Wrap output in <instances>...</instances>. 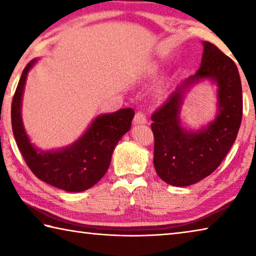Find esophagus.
Here are the masks:
<instances>
[{"mask_svg": "<svg viewBox=\"0 0 256 256\" xmlns=\"http://www.w3.org/2000/svg\"><path fill=\"white\" fill-rule=\"evenodd\" d=\"M133 123L136 124V125L146 123V115L144 114V112H138L136 114V116H134Z\"/></svg>", "mask_w": 256, "mask_h": 256, "instance_id": "1", "label": "esophagus"}]
</instances>
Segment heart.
<instances>
[{"label":"heart","instance_id":"heart-1","mask_svg":"<svg viewBox=\"0 0 256 256\" xmlns=\"http://www.w3.org/2000/svg\"><path fill=\"white\" fill-rule=\"evenodd\" d=\"M160 70V66H158L157 63H152L150 64V66L146 68V74L149 76H154Z\"/></svg>","mask_w":256,"mask_h":256}]
</instances>
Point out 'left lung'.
<instances>
[{
    "label": "left lung",
    "instance_id": "8db88e82",
    "mask_svg": "<svg viewBox=\"0 0 256 256\" xmlns=\"http://www.w3.org/2000/svg\"><path fill=\"white\" fill-rule=\"evenodd\" d=\"M201 66L177 86L151 120L154 164L158 176L172 186L196 184L214 172L237 138L242 115L240 76L234 60L209 42H202ZM203 80L217 86V114L201 129L181 125L180 108L190 86Z\"/></svg>",
    "mask_w": 256,
    "mask_h": 256
}]
</instances>
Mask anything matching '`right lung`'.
<instances>
[{
	"label": "right lung",
	"instance_id": "add662e5",
	"mask_svg": "<svg viewBox=\"0 0 256 256\" xmlns=\"http://www.w3.org/2000/svg\"><path fill=\"white\" fill-rule=\"evenodd\" d=\"M36 62L37 58H34L24 68L12 100L11 122L16 142L30 170L40 180L66 192H82L106 174L116 144L131 128L134 110L123 108L98 115L86 131L66 148L38 149L30 142L21 116L26 80Z\"/></svg>",
	"mask_w": 256,
	"mask_h": 256
}]
</instances>
